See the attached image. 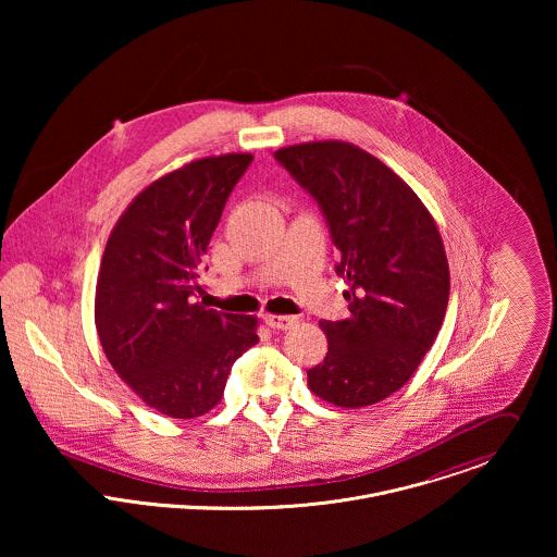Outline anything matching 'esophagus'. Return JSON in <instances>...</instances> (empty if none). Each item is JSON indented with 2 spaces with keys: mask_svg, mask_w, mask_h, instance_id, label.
<instances>
[{
  "mask_svg": "<svg viewBox=\"0 0 557 557\" xmlns=\"http://www.w3.org/2000/svg\"><path fill=\"white\" fill-rule=\"evenodd\" d=\"M263 321L274 330H289L298 319L294 315H263Z\"/></svg>",
  "mask_w": 557,
  "mask_h": 557,
  "instance_id": "34e87169",
  "label": "esophagus"
}]
</instances>
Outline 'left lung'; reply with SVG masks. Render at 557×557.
<instances>
[{"mask_svg": "<svg viewBox=\"0 0 557 557\" xmlns=\"http://www.w3.org/2000/svg\"><path fill=\"white\" fill-rule=\"evenodd\" d=\"M318 203L341 257L349 318L321 321L327 354L309 388L358 409L391 397L437 338L450 274L440 232L416 193L369 152L318 141L274 152Z\"/></svg>", "mask_w": 557, "mask_h": 557, "instance_id": "left-lung-1", "label": "left lung"}]
</instances>
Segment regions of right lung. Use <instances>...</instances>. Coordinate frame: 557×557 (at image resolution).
Listing matches in <instances>:
<instances>
[{"mask_svg":"<svg viewBox=\"0 0 557 557\" xmlns=\"http://www.w3.org/2000/svg\"><path fill=\"white\" fill-rule=\"evenodd\" d=\"M250 162V154H225L160 177L122 214L102 255V349L128 388L169 418L208 413L234 362L259 341L255 319L195 305L203 252Z\"/></svg>","mask_w":557,"mask_h":557,"instance_id":"obj_1","label":"right lung"}]
</instances>
